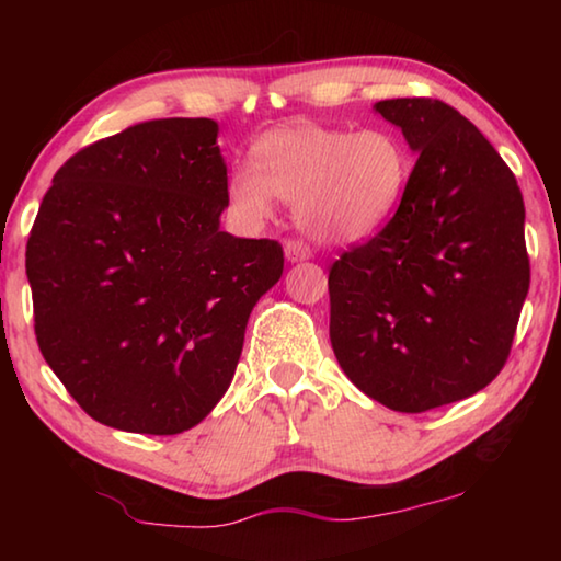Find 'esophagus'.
<instances>
[{
	"instance_id": "34e87169",
	"label": "esophagus",
	"mask_w": 561,
	"mask_h": 561,
	"mask_svg": "<svg viewBox=\"0 0 561 561\" xmlns=\"http://www.w3.org/2000/svg\"><path fill=\"white\" fill-rule=\"evenodd\" d=\"M284 254H287L289 262H304L311 257V250L304 240H287L284 242Z\"/></svg>"
}]
</instances>
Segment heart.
<instances>
[{"mask_svg":"<svg viewBox=\"0 0 561 561\" xmlns=\"http://www.w3.org/2000/svg\"><path fill=\"white\" fill-rule=\"evenodd\" d=\"M411 175V150L391 128L351 133L297 123L257 138L250 165L237 168L227 183V203L244 222H262L277 197L294 205L311 240L354 244L383 230Z\"/></svg>","mask_w":561,"mask_h":561,"instance_id":"b5f03b06","label":"heart"}]
</instances>
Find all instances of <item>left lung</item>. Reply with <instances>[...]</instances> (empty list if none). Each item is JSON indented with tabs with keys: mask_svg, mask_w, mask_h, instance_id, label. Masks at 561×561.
<instances>
[{
	"mask_svg": "<svg viewBox=\"0 0 561 561\" xmlns=\"http://www.w3.org/2000/svg\"><path fill=\"white\" fill-rule=\"evenodd\" d=\"M415 158L381 232L331 264L329 336L358 391L423 413L485 388L529 289L525 203L490 140L448 103L378 101Z\"/></svg>",
	"mask_w": 561,
	"mask_h": 561,
	"instance_id": "obj_1",
	"label": "left lung"
}]
</instances>
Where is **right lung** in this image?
I'll list each match as a JSON object with an SVG mask.
<instances>
[{"label": "right lung", "instance_id": "add662e5", "mask_svg": "<svg viewBox=\"0 0 561 561\" xmlns=\"http://www.w3.org/2000/svg\"><path fill=\"white\" fill-rule=\"evenodd\" d=\"M227 165L210 118H160L56 170L26 277L42 356L93 421L190 431L232 383L282 244L220 230Z\"/></svg>", "mask_w": 561, "mask_h": 561}]
</instances>
